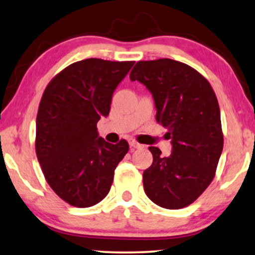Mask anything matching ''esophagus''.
Returning <instances> with one entry per match:
<instances>
[{"instance_id": "esophagus-1", "label": "esophagus", "mask_w": 255, "mask_h": 255, "mask_svg": "<svg viewBox=\"0 0 255 255\" xmlns=\"http://www.w3.org/2000/svg\"><path fill=\"white\" fill-rule=\"evenodd\" d=\"M128 144H130L131 148H134V149L142 148V144H139V143L136 142V140H134V139H130V140H128Z\"/></svg>"}]
</instances>
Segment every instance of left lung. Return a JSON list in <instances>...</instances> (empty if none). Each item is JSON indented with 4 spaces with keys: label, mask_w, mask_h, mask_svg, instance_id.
<instances>
[{
    "label": "left lung",
    "mask_w": 255,
    "mask_h": 255,
    "mask_svg": "<svg viewBox=\"0 0 255 255\" xmlns=\"http://www.w3.org/2000/svg\"><path fill=\"white\" fill-rule=\"evenodd\" d=\"M130 80L151 93L156 121L172 139L169 156L149 146L152 163L143 172L145 194L161 208H185L211 184L223 150L216 94L198 71L169 58L137 62Z\"/></svg>",
    "instance_id": "8db88e82"
}]
</instances>
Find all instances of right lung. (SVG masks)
<instances>
[{"label":"right lung","mask_w":255,"mask_h":255,"mask_svg":"<svg viewBox=\"0 0 255 255\" xmlns=\"http://www.w3.org/2000/svg\"><path fill=\"white\" fill-rule=\"evenodd\" d=\"M132 65L83 59L45 88L35 122V152L47 184L68 204L89 208L110 192L128 144L125 139L106 142L97 124L109 116L113 92Z\"/></svg>","instance_id":"add662e5"}]
</instances>
